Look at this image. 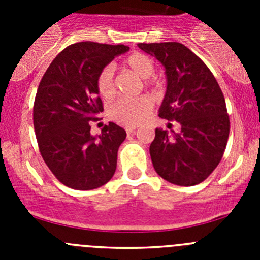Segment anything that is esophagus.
Returning a JSON list of instances; mask_svg holds the SVG:
<instances>
[{
  "mask_svg": "<svg viewBox=\"0 0 260 260\" xmlns=\"http://www.w3.org/2000/svg\"><path fill=\"white\" fill-rule=\"evenodd\" d=\"M126 133H127V135H134L135 127H126Z\"/></svg>",
  "mask_w": 260,
  "mask_h": 260,
  "instance_id": "esophagus-1",
  "label": "esophagus"
}]
</instances>
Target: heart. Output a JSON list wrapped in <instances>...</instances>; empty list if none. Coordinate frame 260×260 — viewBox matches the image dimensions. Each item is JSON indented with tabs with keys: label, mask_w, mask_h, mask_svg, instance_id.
Masks as SVG:
<instances>
[{
	"label": "heart",
	"mask_w": 260,
	"mask_h": 260,
	"mask_svg": "<svg viewBox=\"0 0 260 260\" xmlns=\"http://www.w3.org/2000/svg\"><path fill=\"white\" fill-rule=\"evenodd\" d=\"M125 65L142 79H148L155 73V65L152 59L142 53H134L132 56H128L125 61ZM113 74V66L108 65L98 75L96 86H98L99 93L105 99L113 98L116 93ZM152 107L153 102L150 96L119 99L118 102H116L109 108V116L121 125L137 126L148 117Z\"/></svg>",
	"instance_id": "b5f03b06"
}]
</instances>
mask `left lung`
Listing matches in <instances>:
<instances>
[{"label": "left lung", "mask_w": 260, "mask_h": 260, "mask_svg": "<svg viewBox=\"0 0 260 260\" xmlns=\"http://www.w3.org/2000/svg\"><path fill=\"white\" fill-rule=\"evenodd\" d=\"M161 62L167 92L158 116L177 121L180 133L156 128L150 146L158 176L178 186L203 182L219 165L229 137V116L219 83L207 65L181 43H141Z\"/></svg>", "instance_id": "8db88e82"}]
</instances>
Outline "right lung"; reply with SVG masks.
<instances>
[{"instance_id":"right-lung-1","label":"right lung","mask_w":260,"mask_h":260,"mask_svg":"<svg viewBox=\"0 0 260 260\" xmlns=\"http://www.w3.org/2000/svg\"><path fill=\"white\" fill-rule=\"evenodd\" d=\"M127 50L122 44H73L53 59L39 84L34 104L39 150L57 180L71 189H98L116 172L126 132L109 122L95 137L89 121L104 110L98 96V75Z\"/></svg>"}]
</instances>
